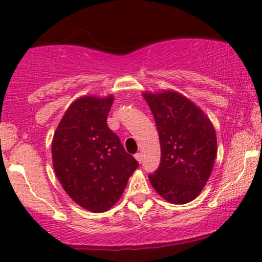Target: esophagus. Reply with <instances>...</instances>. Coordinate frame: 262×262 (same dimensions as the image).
Instances as JSON below:
<instances>
[{
    "instance_id": "obj_1",
    "label": "esophagus",
    "mask_w": 262,
    "mask_h": 262,
    "mask_svg": "<svg viewBox=\"0 0 262 262\" xmlns=\"http://www.w3.org/2000/svg\"><path fill=\"white\" fill-rule=\"evenodd\" d=\"M135 159H137V161H138V162H141V155H140L139 152L135 154Z\"/></svg>"
}]
</instances>
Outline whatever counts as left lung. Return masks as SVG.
Wrapping results in <instances>:
<instances>
[{
	"label": "left lung",
	"mask_w": 262,
	"mask_h": 262,
	"mask_svg": "<svg viewBox=\"0 0 262 262\" xmlns=\"http://www.w3.org/2000/svg\"><path fill=\"white\" fill-rule=\"evenodd\" d=\"M161 145V162L151 185L173 204L194 200L210 178L217 152L212 123L195 103L176 91L145 93Z\"/></svg>",
	"instance_id": "obj_1"
}]
</instances>
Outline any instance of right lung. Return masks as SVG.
Masks as SVG:
<instances>
[{
	"label": "right lung",
	"instance_id": "obj_1",
	"mask_svg": "<svg viewBox=\"0 0 262 262\" xmlns=\"http://www.w3.org/2000/svg\"><path fill=\"white\" fill-rule=\"evenodd\" d=\"M113 96L75 100L52 140L56 176L72 200L93 212L111 209L139 166L107 125Z\"/></svg>",
	"mask_w": 262,
	"mask_h": 262
}]
</instances>
